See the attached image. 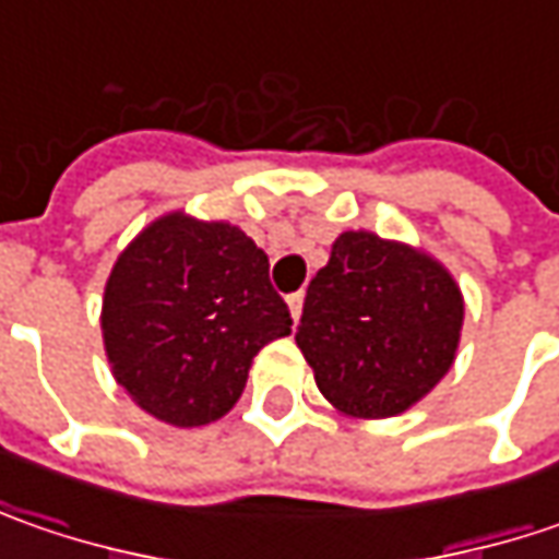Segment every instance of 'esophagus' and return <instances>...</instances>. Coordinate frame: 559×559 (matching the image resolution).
<instances>
[{"label": "esophagus", "mask_w": 559, "mask_h": 559, "mask_svg": "<svg viewBox=\"0 0 559 559\" xmlns=\"http://www.w3.org/2000/svg\"><path fill=\"white\" fill-rule=\"evenodd\" d=\"M289 301V313H292V320L298 323L301 320V305H305V292H295V295H289L286 298Z\"/></svg>", "instance_id": "1"}]
</instances>
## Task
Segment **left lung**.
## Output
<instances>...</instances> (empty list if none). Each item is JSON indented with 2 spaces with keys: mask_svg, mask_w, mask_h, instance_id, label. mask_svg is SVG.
I'll list each match as a JSON object with an SVG mask.
<instances>
[{
  "mask_svg": "<svg viewBox=\"0 0 559 559\" xmlns=\"http://www.w3.org/2000/svg\"><path fill=\"white\" fill-rule=\"evenodd\" d=\"M461 330L463 292L439 258L348 229L308 286L295 342L342 417L385 419L439 385Z\"/></svg>",
  "mask_w": 559,
  "mask_h": 559,
  "instance_id": "left-lung-1",
  "label": "left lung"
}]
</instances>
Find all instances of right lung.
<instances>
[{"label": "right lung", "mask_w": 559, "mask_h": 559, "mask_svg": "<svg viewBox=\"0 0 559 559\" xmlns=\"http://www.w3.org/2000/svg\"><path fill=\"white\" fill-rule=\"evenodd\" d=\"M98 320L120 389L180 429L229 414L254 355L292 333L267 254L239 226L186 211L155 217L120 251Z\"/></svg>", "instance_id": "obj_1"}]
</instances>
